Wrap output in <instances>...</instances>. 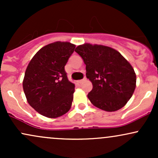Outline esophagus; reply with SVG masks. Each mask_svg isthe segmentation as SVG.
Listing matches in <instances>:
<instances>
[{"instance_id":"esophagus-1","label":"esophagus","mask_w":158,"mask_h":158,"mask_svg":"<svg viewBox=\"0 0 158 158\" xmlns=\"http://www.w3.org/2000/svg\"><path fill=\"white\" fill-rule=\"evenodd\" d=\"M85 79H86V77H84V78H83V79H81V80H79V83H81V82H82V81H84V80H85Z\"/></svg>"}]
</instances>
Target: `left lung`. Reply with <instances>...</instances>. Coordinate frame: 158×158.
Segmentation results:
<instances>
[{
    "instance_id": "8db88e82",
    "label": "left lung",
    "mask_w": 158,
    "mask_h": 158,
    "mask_svg": "<svg viewBox=\"0 0 158 158\" xmlns=\"http://www.w3.org/2000/svg\"><path fill=\"white\" fill-rule=\"evenodd\" d=\"M75 51L86 64V77L93 84L88 97L94 106L115 111L131 99L136 87V74L118 51L103 45L84 44Z\"/></svg>"
}]
</instances>
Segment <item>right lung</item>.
Instances as JSON below:
<instances>
[{
    "instance_id": "1",
    "label": "right lung",
    "mask_w": 158,
    "mask_h": 158,
    "mask_svg": "<svg viewBox=\"0 0 158 158\" xmlns=\"http://www.w3.org/2000/svg\"><path fill=\"white\" fill-rule=\"evenodd\" d=\"M76 46L69 42L46 45L27 66L23 88L27 102L40 114L56 118L70 110L75 85L68 80L64 66Z\"/></svg>"
}]
</instances>
